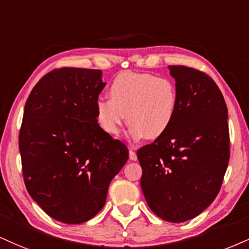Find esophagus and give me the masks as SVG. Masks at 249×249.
Masks as SVG:
<instances>
[{
    "mask_svg": "<svg viewBox=\"0 0 249 249\" xmlns=\"http://www.w3.org/2000/svg\"><path fill=\"white\" fill-rule=\"evenodd\" d=\"M129 158L130 160H137V155L133 150V148H129Z\"/></svg>",
    "mask_w": 249,
    "mask_h": 249,
    "instance_id": "obj_1",
    "label": "esophagus"
}]
</instances>
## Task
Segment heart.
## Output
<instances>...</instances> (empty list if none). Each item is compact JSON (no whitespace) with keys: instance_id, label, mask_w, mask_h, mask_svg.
<instances>
[{"instance_id":"obj_1","label":"heart","mask_w":249,"mask_h":249,"mask_svg":"<svg viewBox=\"0 0 249 249\" xmlns=\"http://www.w3.org/2000/svg\"><path fill=\"white\" fill-rule=\"evenodd\" d=\"M108 93L110 99L99 97L94 104L98 124L108 135H118L127 119L133 139L157 140L170 130L179 112L176 83L152 73H119Z\"/></svg>"}]
</instances>
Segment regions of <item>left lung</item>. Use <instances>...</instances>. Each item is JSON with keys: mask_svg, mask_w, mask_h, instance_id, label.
I'll use <instances>...</instances> for the list:
<instances>
[{"mask_svg": "<svg viewBox=\"0 0 249 249\" xmlns=\"http://www.w3.org/2000/svg\"><path fill=\"white\" fill-rule=\"evenodd\" d=\"M179 92L170 130L137 150L141 187L153 213L171 223L197 216L213 203L230 160L228 107L208 73L168 66Z\"/></svg>", "mask_w": 249, "mask_h": 249, "instance_id": "obj_1", "label": "left lung"}]
</instances>
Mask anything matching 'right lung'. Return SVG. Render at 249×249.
Returning <instances> with one entry per match:
<instances>
[{
	"instance_id": "1",
	"label": "right lung",
	"mask_w": 249,
	"mask_h": 249,
	"mask_svg": "<svg viewBox=\"0 0 249 249\" xmlns=\"http://www.w3.org/2000/svg\"><path fill=\"white\" fill-rule=\"evenodd\" d=\"M105 87L98 69L63 67L35 85L19 130L26 189L52 218L66 224L91 219L127 162L124 143L98 124L94 104Z\"/></svg>"
}]
</instances>
